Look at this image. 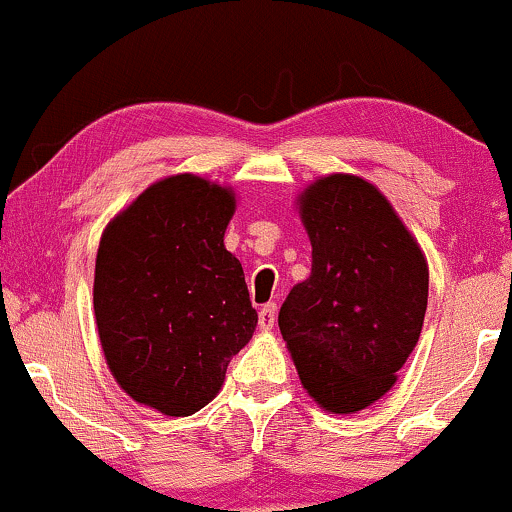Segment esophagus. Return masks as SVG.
<instances>
[{"instance_id": "34e87169", "label": "esophagus", "mask_w": 512, "mask_h": 512, "mask_svg": "<svg viewBox=\"0 0 512 512\" xmlns=\"http://www.w3.org/2000/svg\"><path fill=\"white\" fill-rule=\"evenodd\" d=\"M274 324H276V303L262 305V310H260V326H262V329H272Z\"/></svg>"}]
</instances>
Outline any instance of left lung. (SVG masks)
I'll return each mask as SVG.
<instances>
[{
    "instance_id": "8db88e82",
    "label": "left lung",
    "mask_w": 512,
    "mask_h": 512,
    "mask_svg": "<svg viewBox=\"0 0 512 512\" xmlns=\"http://www.w3.org/2000/svg\"><path fill=\"white\" fill-rule=\"evenodd\" d=\"M312 274L279 329L300 381L331 412H357L396 381L420 338L429 272L389 200L357 176H326L300 200Z\"/></svg>"
}]
</instances>
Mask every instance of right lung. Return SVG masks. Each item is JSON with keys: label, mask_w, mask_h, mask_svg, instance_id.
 Here are the masks:
<instances>
[{"label": "right lung", "mask_w": 512, "mask_h": 512, "mask_svg": "<svg viewBox=\"0 0 512 512\" xmlns=\"http://www.w3.org/2000/svg\"><path fill=\"white\" fill-rule=\"evenodd\" d=\"M231 190L190 174L155 183L102 233L95 317L107 365L138 403L186 417L217 396L257 312L224 248Z\"/></svg>", "instance_id": "add662e5"}]
</instances>
